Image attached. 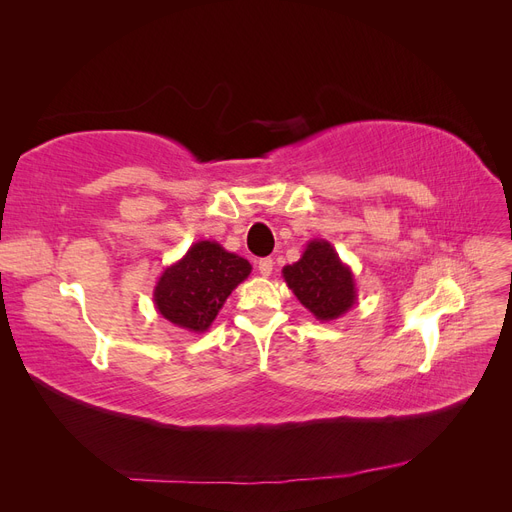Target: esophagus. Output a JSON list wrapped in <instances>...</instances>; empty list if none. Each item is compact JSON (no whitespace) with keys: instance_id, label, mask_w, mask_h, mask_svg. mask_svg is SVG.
<instances>
[{"instance_id":"obj_1","label":"esophagus","mask_w":512,"mask_h":512,"mask_svg":"<svg viewBox=\"0 0 512 512\" xmlns=\"http://www.w3.org/2000/svg\"><path fill=\"white\" fill-rule=\"evenodd\" d=\"M271 271H273V260H271V258H260V260H258V273H260L262 277H269Z\"/></svg>"}]
</instances>
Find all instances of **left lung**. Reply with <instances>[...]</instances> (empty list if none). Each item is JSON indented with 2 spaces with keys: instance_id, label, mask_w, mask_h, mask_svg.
Listing matches in <instances>:
<instances>
[{
  "instance_id": "8db88e82",
  "label": "left lung",
  "mask_w": 512,
  "mask_h": 512,
  "mask_svg": "<svg viewBox=\"0 0 512 512\" xmlns=\"http://www.w3.org/2000/svg\"><path fill=\"white\" fill-rule=\"evenodd\" d=\"M282 275L294 297L320 322L342 318L356 303L354 273L324 239L309 241L301 258L286 265Z\"/></svg>"
}]
</instances>
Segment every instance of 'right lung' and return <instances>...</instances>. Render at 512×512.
Segmentation results:
<instances>
[{"mask_svg": "<svg viewBox=\"0 0 512 512\" xmlns=\"http://www.w3.org/2000/svg\"><path fill=\"white\" fill-rule=\"evenodd\" d=\"M250 273V262L224 250L218 241H196L183 258L162 271L153 288V305L175 327L205 333L230 292Z\"/></svg>", "mask_w": 512, "mask_h": 512, "instance_id": "right-lung-1", "label": "right lung"}]
</instances>
